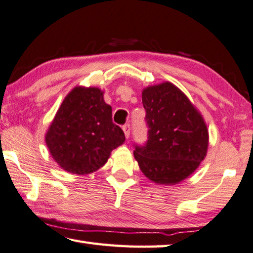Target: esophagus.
Wrapping results in <instances>:
<instances>
[{
  "mask_svg": "<svg viewBox=\"0 0 253 253\" xmlns=\"http://www.w3.org/2000/svg\"><path fill=\"white\" fill-rule=\"evenodd\" d=\"M123 130H124V132H125L126 138H129V132H130V125H129V124H125V125L123 126Z\"/></svg>",
  "mask_w": 253,
  "mask_h": 253,
  "instance_id": "1",
  "label": "esophagus"
}]
</instances>
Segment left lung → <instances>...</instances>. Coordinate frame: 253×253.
<instances>
[{"label": "left lung", "instance_id": "obj_1", "mask_svg": "<svg viewBox=\"0 0 253 253\" xmlns=\"http://www.w3.org/2000/svg\"><path fill=\"white\" fill-rule=\"evenodd\" d=\"M148 139L135 144L140 170L151 181L173 185L194 172L205 159L209 135L203 116L169 82L146 87L141 94Z\"/></svg>", "mask_w": 253, "mask_h": 253}]
</instances>
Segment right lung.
<instances>
[{"mask_svg": "<svg viewBox=\"0 0 253 253\" xmlns=\"http://www.w3.org/2000/svg\"><path fill=\"white\" fill-rule=\"evenodd\" d=\"M53 159L76 174L96 171L112 150L125 141L122 128L112 119V107L96 87H75L55 115L45 135Z\"/></svg>", "mask_w": 253, "mask_h": 253, "instance_id": "obj_1", "label": "right lung"}]
</instances>
